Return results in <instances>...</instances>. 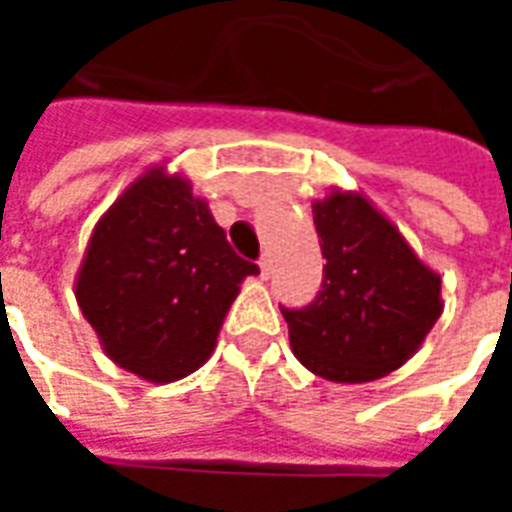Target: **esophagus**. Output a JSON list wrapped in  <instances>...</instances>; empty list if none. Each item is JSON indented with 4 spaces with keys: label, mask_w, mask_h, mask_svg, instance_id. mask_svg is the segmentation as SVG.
<instances>
[{
    "label": "esophagus",
    "mask_w": 512,
    "mask_h": 512,
    "mask_svg": "<svg viewBox=\"0 0 512 512\" xmlns=\"http://www.w3.org/2000/svg\"><path fill=\"white\" fill-rule=\"evenodd\" d=\"M274 274V260H271V255H263L260 257V277L268 279Z\"/></svg>",
    "instance_id": "1"
}]
</instances>
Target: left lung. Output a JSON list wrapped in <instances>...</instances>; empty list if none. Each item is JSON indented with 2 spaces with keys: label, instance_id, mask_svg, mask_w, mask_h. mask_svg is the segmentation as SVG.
<instances>
[{
  "label": "left lung",
  "instance_id": "obj_1",
  "mask_svg": "<svg viewBox=\"0 0 512 512\" xmlns=\"http://www.w3.org/2000/svg\"><path fill=\"white\" fill-rule=\"evenodd\" d=\"M326 257L310 307L285 310L290 348L315 376L365 384L403 367L439 321L441 277L359 191L312 202Z\"/></svg>",
  "mask_w": 512,
  "mask_h": 512
}]
</instances>
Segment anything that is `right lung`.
<instances>
[{"label":"right lung","instance_id":"add662e5","mask_svg":"<svg viewBox=\"0 0 512 512\" xmlns=\"http://www.w3.org/2000/svg\"><path fill=\"white\" fill-rule=\"evenodd\" d=\"M249 274L191 180L150 167L98 219L73 288L117 367L172 384L208 362Z\"/></svg>","mask_w":512,"mask_h":512}]
</instances>
